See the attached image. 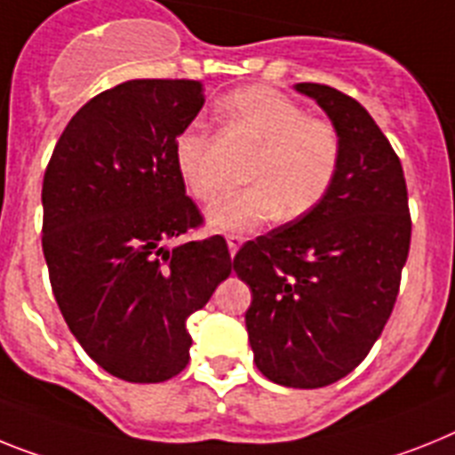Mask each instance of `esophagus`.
<instances>
[{
  "instance_id": "34e87169",
  "label": "esophagus",
  "mask_w": 455,
  "mask_h": 455,
  "mask_svg": "<svg viewBox=\"0 0 455 455\" xmlns=\"http://www.w3.org/2000/svg\"><path fill=\"white\" fill-rule=\"evenodd\" d=\"M245 243V238L243 235H227V245H228V251H231V257H235V251L240 250V245Z\"/></svg>"
}]
</instances>
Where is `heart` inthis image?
Instances as JSON below:
<instances>
[{
    "instance_id": "1",
    "label": "heart",
    "mask_w": 455,
    "mask_h": 455,
    "mask_svg": "<svg viewBox=\"0 0 455 455\" xmlns=\"http://www.w3.org/2000/svg\"><path fill=\"white\" fill-rule=\"evenodd\" d=\"M224 113L257 145V159L247 171L250 189L220 198L205 212L208 227L221 234H250L275 215L299 220L307 215L333 182L339 159L338 133L322 120L305 117L299 104L268 87L240 90L227 99ZM175 169L198 201L220 192L210 148L198 129L175 139Z\"/></svg>"
}]
</instances>
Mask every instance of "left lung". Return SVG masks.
<instances>
[{
	"instance_id": "1",
	"label": "left lung",
	"mask_w": 455,
	"mask_h": 455,
	"mask_svg": "<svg viewBox=\"0 0 455 455\" xmlns=\"http://www.w3.org/2000/svg\"><path fill=\"white\" fill-rule=\"evenodd\" d=\"M296 92L333 124L338 171L307 215L240 247L234 270L251 289L245 323L261 375L322 388L349 375L387 326L411 221L400 159L368 110L319 83Z\"/></svg>"
}]
</instances>
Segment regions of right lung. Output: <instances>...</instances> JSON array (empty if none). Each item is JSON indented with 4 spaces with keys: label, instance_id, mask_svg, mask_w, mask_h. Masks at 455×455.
I'll list each match as a JSON object with an SVG mask.
<instances>
[{
    "label": "right lung",
    "instance_id": "obj_1",
    "mask_svg": "<svg viewBox=\"0 0 455 455\" xmlns=\"http://www.w3.org/2000/svg\"><path fill=\"white\" fill-rule=\"evenodd\" d=\"M204 104L196 80H127L71 117L44 175L55 300L92 361L124 381L185 370L187 316L234 266L221 235L169 245L201 224L173 145Z\"/></svg>",
    "mask_w": 455,
    "mask_h": 455
}]
</instances>
